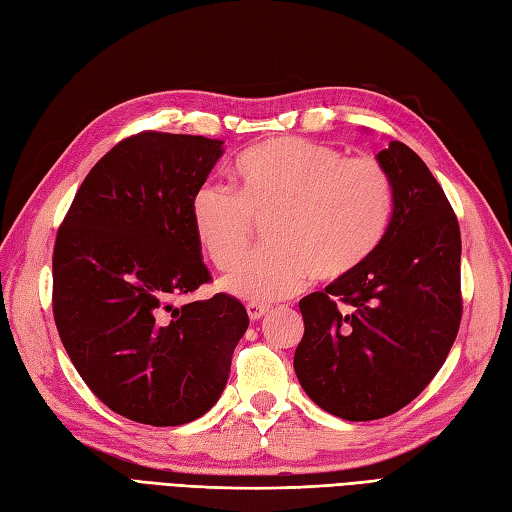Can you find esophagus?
Returning a JSON list of instances; mask_svg holds the SVG:
<instances>
[{
  "mask_svg": "<svg viewBox=\"0 0 512 512\" xmlns=\"http://www.w3.org/2000/svg\"><path fill=\"white\" fill-rule=\"evenodd\" d=\"M268 305H264V303H248L246 305V311H248V318H251L253 322L255 320H259V318H264L266 313H268Z\"/></svg>",
  "mask_w": 512,
  "mask_h": 512,
  "instance_id": "obj_1",
  "label": "esophagus"
}]
</instances>
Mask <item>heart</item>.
<instances>
[{
	"label": "heart",
	"instance_id": "heart-1",
	"mask_svg": "<svg viewBox=\"0 0 512 512\" xmlns=\"http://www.w3.org/2000/svg\"><path fill=\"white\" fill-rule=\"evenodd\" d=\"M235 190L205 181L190 216L196 242L227 272L244 259L257 225L266 246L222 281L251 303L287 298L316 277L337 281L361 268L389 225L393 190L383 164L303 138H274L246 149L233 166Z\"/></svg>",
	"mask_w": 512,
	"mask_h": 512
}]
</instances>
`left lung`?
<instances>
[{"label":"left lung","instance_id":"1","mask_svg":"<svg viewBox=\"0 0 512 512\" xmlns=\"http://www.w3.org/2000/svg\"><path fill=\"white\" fill-rule=\"evenodd\" d=\"M378 162L393 190L381 244L361 268L298 303V381L348 422L413 402L441 370L463 316L461 229L448 196L404 142L391 140Z\"/></svg>","mask_w":512,"mask_h":512}]
</instances>
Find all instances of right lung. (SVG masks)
Masks as SVG:
<instances>
[{
	"mask_svg": "<svg viewBox=\"0 0 512 512\" xmlns=\"http://www.w3.org/2000/svg\"><path fill=\"white\" fill-rule=\"evenodd\" d=\"M222 140L140 131L82 181L54 244V320L88 389L131 422L181 426L227 385L238 298L177 305L212 281L190 216Z\"/></svg>",
	"mask_w": 512,
	"mask_h": 512,
	"instance_id": "right-lung-1",
	"label": "right lung"
}]
</instances>
